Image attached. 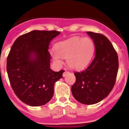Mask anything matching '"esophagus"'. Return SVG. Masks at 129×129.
Wrapping results in <instances>:
<instances>
[{"mask_svg":"<svg viewBox=\"0 0 129 129\" xmlns=\"http://www.w3.org/2000/svg\"><path fill=\"white\" fill-rule=\"evenodd\" d=\"M69 72H68V71H65L63 73V74H62V76H63V77H65L66 76H67V74H69Z\"/></svg>","mask_w":129,"mask_h":129,"instance_id":"esophagus-1","label":"esophagus"}]
</instances>
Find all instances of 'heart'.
Masks as SVG:
<instances>
[{"label":"heart","mask_w":129,"mask_h":129,"mask_svg":"<svg viewBox=\"0 0 129 129\" xmlns=\"http://www.w3.org/2000/svg\"><path fill=\"white\" fill-rule=\"evenodd\" d=\"M95 44L90 37H73L59 42L55 45V51L51 52L53 61L62 62L61 57L67 59L68 65L74 69L86 67L94 56Z\"/></svg>","instance_id":"heart-1"}]
</instances>
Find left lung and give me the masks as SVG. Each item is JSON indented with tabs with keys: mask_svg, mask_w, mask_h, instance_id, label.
Instances as JSON below:
<instances>
[{
	"mask_svg": "<svg viewBox=\"0 0 129 129\" xmlns=\"http://www.w3.org/2000/svg\"><path fill=\"white\" fill-rule=\"evenodd\" d=\"M86 33L94 41L95 57L85 70L74 73L76 79L71 90L73 96L79 103L93 105L105 98L112 91L119 62L115 49L105 35Z\"/></svg>",
	"mask_w": 129,
	"mask_h": 129,
	"instance_id": "obj_1",
	"label": "left lung"
}]
</instances>
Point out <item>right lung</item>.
<instances>
[{
  "label": "right lung",
  "instance_id": "right-lung-1",
  "mask_svg": "<svg viewBox=\"0 0 129 129\" xmlns=\"http://www.w3.org/2000/svg\"><path fill=\"white\" fill-rule=\"evenodd\" d=\"M60 34L57 31L34 30L20 35L7 58V72L15 94L32 107L46 104L54 93V84L64 70H51L50 43Z\"/></svg>",
  "mask_w": 129,
  "mask_h": 129
}]
</instances>
